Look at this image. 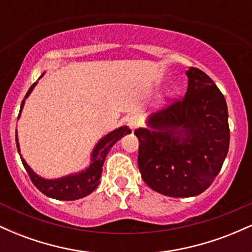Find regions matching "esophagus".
Returning <instances> with one entry per match:
<instances>
[{"label":"esophagus","instance_id":"esophagus-1","mask_svg":"<svg viewBox=\"0 0 252 252\" xmlns=\"http://www.w3.org/2000/svg\"><path fill=\"white\" fill-rule=\"evenodd\" d=\"M128 126H130V129H136L138 126H140V118L137 116H131L128 120Z\"/></svg>","mask_w":252,"mask_h":252}]
</instances>
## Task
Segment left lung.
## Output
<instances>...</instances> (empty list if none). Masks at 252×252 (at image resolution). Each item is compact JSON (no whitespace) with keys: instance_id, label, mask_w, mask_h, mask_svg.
<instances>
[{"instance_id":"left-lung-1","label":"left lung","mask_w":252,"mask_h":252,"mask_svg":"<svg viewBox=\"0 0 252 252\" xmlns=\"http://www.w3.org/2000/svg\"><path fill=\"white\" fill-rule=\"evenodd\" d=\"M182 99L148 117L135 130L138 169L155 192L173 198L195 196L220 172L230 144L226 100L211 78L196 67L186 71Z\"/></svg>"}]
</instances>
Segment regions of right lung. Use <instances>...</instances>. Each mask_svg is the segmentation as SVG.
<instances>
[{
	"label": "right lung",
	"instance_id": "obj_1",
	"mask_svg": "<svg viewBox=\"0 0 252 252\" xmlns=\"http://www.w3.org/2000/svg\"><path fill=\"white\" fill-rule=\"evenodd\" d=\"M43 73L41 74V77ZM40 77V78H41ZM36 85V83H34L31 86L28 92L26 94L21 103V109H20L19 117L21 115L22 108L25 105V100L27 99L28 96L31 94V92L33 91L34 86ZM131 130L128 126H121V128L112 130L111 132H109L108 135H105L99 140V142L96 144L94 150H92L91 154V163L90 166L83 172L77 173V174H71L63 176V178L54 179V180H48V179H43L41 176H39L33 172V169L28 166L27 162L24 160L22 156L21 158L22 163H24L25 169L27 170L28 175H30L32 182L34 184V186L36 187L40 192L43 193L45 195L50 196V198L58 199V200H77V199L84 198V196L89 195L90 193L94 192L97 189V186L99 185V179L102 176V170H103V164L105 161L106 155L110 152V149L112 148L115 143L118 140H121V137H123L124 135L130 134ZM16 147L19 150L20 154V146L19 141H17V134H16Z\"/></svg>",
	"mask_w": 252,
	"mask_h": 252
}]
</instances>
